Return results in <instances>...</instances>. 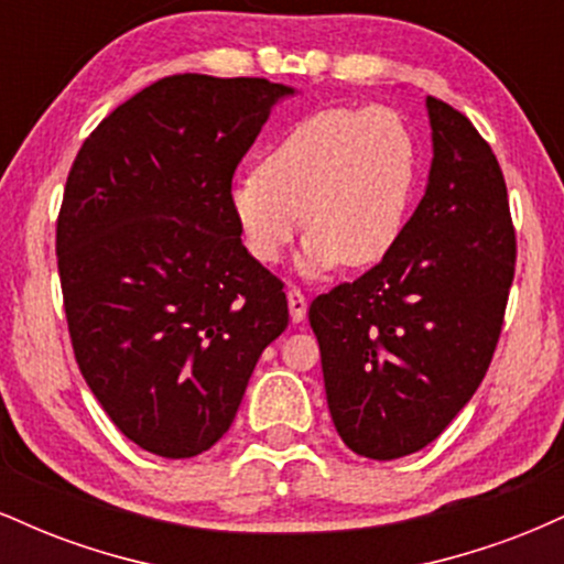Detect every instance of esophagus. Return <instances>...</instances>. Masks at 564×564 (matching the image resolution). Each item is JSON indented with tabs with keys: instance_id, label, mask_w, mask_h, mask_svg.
I'll return each mask as SVG.
<instances>
[{
	"instance_id": "obj_1",
	"label": "esophagus",
	"mask_w": 564,
	"mask_h": 564,
	"mask_svg": "<svg viewBox=\"0 0 564 564\" xmlns=\"http://www.w3.org/2000/svg\"><path fill=\"white\" fill-rule=\"evenodd\" d=\"M286 296H289V313H291V321H294V323H302V321H304V315H307V296H304L302 291L296 289V286H291V289L286 291Z\"/></svg>"
}]
</instances>
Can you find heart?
Instances as JSON below:
<instances>
[{
  "label": "heart",
  "mask_w": 564,
  "mask_h": 564,
  "mask_svg": "<svg viewBox=\"0 0 564 564\" xmlns=\"http://www.w3.org/2000/svg\"><path fill=\"white\" fill-rule=\"evenodd\" d=\"M416 187V140L398 111L321 108L304 116L232 183L249 254L275 264L302 228V268H371L400 241Z\"/></svg>",
  "instance_id": "heart-1"
}]
</instances>
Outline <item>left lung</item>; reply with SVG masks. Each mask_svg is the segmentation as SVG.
<instances>
[{
    "label": "left lung",
    "mask_w": 564,
    "mask_h": 564,
    "mask_svg": "<svg viewBox=\"0 0 564 564\" xmlns=\"http://www.w3.org/2000/svg\"><path fill=\"white\" fill-rule=\"evenodd\" d=\"M430 185L403 236L358 281L310 304L334 426L358 456L422 451L494 360L517 238L496 153L462 111L426 97Z\"/></svg>",
    "instance_id": "1"
}]
</instances>
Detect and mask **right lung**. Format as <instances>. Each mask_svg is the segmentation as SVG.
<instances>
[{
	"label": "right lung",
	"instance_id": "1",
	"mask_svg": "<svg viewBox=\"0 0 564 564\" xmlns=\"http://www.w3.org/2000/svg\"><path fill=\"white\" fill-rule=\"evenodd\" d=\"M289 87L174 74L121 102L76 153L55 251L70 347L142 451L191 458L236 419L289 326L283 281L241 243L232 174Z\"/></svg>",
	"mask_w": 564,
	"mask_h": 564
}]
</instances>
